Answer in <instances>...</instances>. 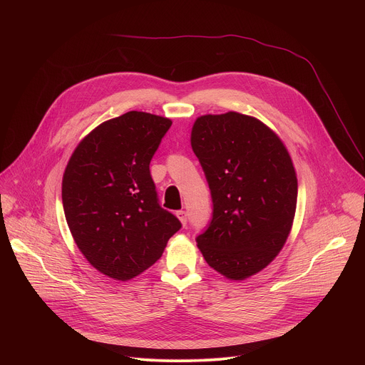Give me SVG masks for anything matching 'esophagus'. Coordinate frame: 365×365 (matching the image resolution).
<instances>
[{
    "mask_svg": "<svg viewBox=\"0 0 365 365\" xmlns=\"http://www.w3.org/2000/svg\"><path fill=\"white\" fill-rule=\"evenodd\" d=\"M176 217L179 218V221L182 222V225L185 227V225H186V221H187V218H186V212H185V211H178V212H176Z\"/></svg>",
    "mask_w": 365,
    "mask_h": 365,
    "instance_id": "34e87169",
    "label": "esophagus"
}]
</instances>
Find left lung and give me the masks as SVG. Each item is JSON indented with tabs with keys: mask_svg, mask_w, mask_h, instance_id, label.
<instances>
[{
	"mask_svg": "<svg viewBox=\"0 0 365 365\" xmlns=\"http://www.w3.org/2000/svg\"><path fill=\"white\" fill-rule=\"evenodd\" d=\"M190 144L214 203L197 248L220 274L245 280L273 262L292 231L297 178L290 154L263 121L235 111L197 117Z\"/></svg>",
	"mask_w": 365,
	"mask_h": 365,
	"instance_id": "left-lung-1",
	"label": "left lung"
}]
</instances>
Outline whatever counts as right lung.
Segmentation results:
<instances>
[{
  "label": "right lung",
  "instance_id": "right-lung-1",
  "mask_svg": "<svg viewBox=\"0 0 365 365\" xmlns=\"http://www.w3.org/2000/svg\"><path fill=\"white\" fill-rule=\"evenodd\" d=\"M172 120L130 111L103 121L72 153L62 179L71 234L99 273L127 282L162 257L179 220L160 207L150 160Z\"/></svg>",
  "mask_w": 365,
  "mask_h": 365
}]
</instances>
